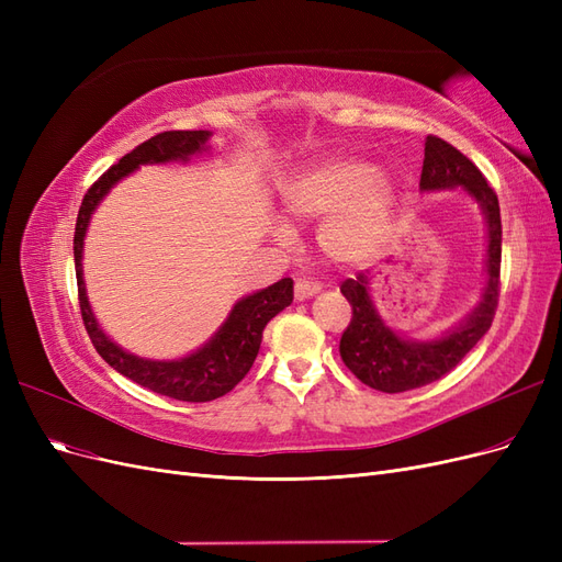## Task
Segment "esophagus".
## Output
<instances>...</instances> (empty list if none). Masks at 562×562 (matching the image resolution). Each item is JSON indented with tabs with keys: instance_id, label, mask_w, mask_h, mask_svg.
I'll return each instance as SVG.
<instances>
[{
	"instance_id": "1",
	"label": "esophagus",
	"mask_w": 562,
	"mask_h": 562,
	"mask_svg": "<svg viewBox=\"0 0 562 562\" xmlns=\"http://www.w3.org/2000/svg\"><path fill=\"white\" fill-rule=\"evenodd\" d=\"M316 293H321V285H318L316 281H307V279L295 281V300H297V302L310 300V297H314Z\"/></svg>"
}]
</instances>
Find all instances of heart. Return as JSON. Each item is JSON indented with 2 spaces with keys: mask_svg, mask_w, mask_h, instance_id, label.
Instances as JSON below:
<instances>
[{
  "mask_svg": "<svg viewBox=\"0 0 562 562\" xmlns=\"http://www.w3.org/2000/svg\"><path fill=\"white\" fill-rule=\"evenodd\" d=\"M285 217L316 223V241L339 267H361L378 260L394 234L398 187L386 171L363 157L330 155L316 159L279 184ZM279 244L293 239L281 220L271 225Z\"/></svg>",
  "mask_w": 562,
  "mask_h": 562,
  "instance_id": "heart-1",
  "label": "heart"
}]
</instances>
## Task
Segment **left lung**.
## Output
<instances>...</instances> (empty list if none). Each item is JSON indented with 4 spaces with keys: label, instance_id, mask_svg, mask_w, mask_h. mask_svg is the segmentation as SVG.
Returning <instances> with one entry per match:
<instances>
[{
    "label": "left lung",
    "instance_id": "8db88e82",
    "mask_svg": "<svg viewBox=\"0 0 562 562\" xmlns=\"http://www.w3.org/2000/svg\"><path fill=\"white\" fill-rule=\"evenodd\" d=\"M462 190L479 203L485 217V281L481 300L452 328L431 339H415L391 328L372 302V277L359 274L342 283V295L351 304V323L339 339V356L363 384L401 394L431 384L464 359L490 330L499 300L502 217L492 187L462 151L429 135L424 140V166L419 192Z\"/></svg>",
    "mask_w": 562,
    "mask_h": 562
}]
</instances>
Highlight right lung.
Listing matches in <instances>:
<instances>
[{
  "label": "right lung",
  "instance_id": "right-lung-1",
  "mask_svg": "<svg viewBox=\"0 0 562 562\" xmlns=\"http://www.w3.org/2000/svg\"><path fill=\"white\" fill-rule=\"evenodd\" d=\"M211 131H166L145 140L143 145L128 151L126 157L119 159L108 173H103L81 201L75 227V269H77V288H79V307L83 326L89 330L95 351L103 356L105 363L112 366L124 378L133 380L155 394L190 401V403H206L225 396L239 384L246 372L250 370L255 356L260 351L262 330L267 323L283 312L293 302V279H281L271 283L262 291H255L241 300L234 302L227 318L220 323V328L194 351L180 359L159 361V359H143L119 347L114 339L100 328V323L91 310L87 295V281H83V239H87L89 223L112 187L124 180L126 176L138 171L140 166H157V164H187L192 157L209 151Z\"/></svg>",
  "mask_w": 562,
  "mask_h": 562
}]
</instances>
